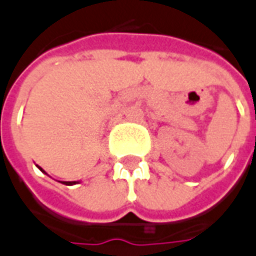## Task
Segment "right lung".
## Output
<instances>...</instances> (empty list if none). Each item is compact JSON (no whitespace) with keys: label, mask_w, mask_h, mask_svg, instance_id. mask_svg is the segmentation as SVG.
<instances>
[{"label":"right lung","mask_w":256,"mask_h":256,"mask_svg":"<svg viewBox=\"0 0 256 256\" xmlns=\"http://www.w3.org/2000/svg\"><path fill=\"white\" fill-rule=\"evenodd\" d=\"M37 167H38V166H37ZM38 168H40V170H42V172H46L43 170V168H42V167H38ZM62 182H64L65 185H74V184H78V181H62Z\"/></svg>","instance_id":"1"}]
</instances>
